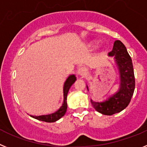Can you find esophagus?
<instances>
[{
    "label": "esophagus",
    "instance_id": "34e87169",
    "mask_svg": "<svg viewBox=\"0 0 147 147\" xmlns=\"http://www.w3.org/2000/svg\"><path fill=\"white\" fill-rule=\"evenodd\" d=\"M87 72H88V70H87V69L84 67H81L78 69V75L81 77H84L86 75Z\"/></svg>",
    "mask_w": 147,
    "mask_h": 147
}]
</instances>
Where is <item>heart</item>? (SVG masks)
Instances as JSON below:
<instances>
[{"instance_id": "heart-1", "label": "heart", "mask_w": 147, "mask_h": 147, "mask_svg": "<svg viewBox=\"0 0 147 147\" xmlns=\"http://www.w3.org/2000/svg\"><path fill=\"white\" fill-rule=\"evenodd\" d=\"M96 44H97V42H96V41H92V42L88 43V47H89V48H92V47H94L96 45Z\"/></svg>"}]
</instances>
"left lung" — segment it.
Returning <instances> with one entry per match:
<instances>
[{
  "label": "left lung",
  "mask_w": 147,
  "mask_h": 147,
  "mask_svg": "<svg viewBox=\"0 0 147 147\" xmlns=\"http://www.w3.org/2000/svg\"><path fill=\"white\" fill-rule=\"evenodd\" d=\"M108 55L114 57L118 67L120 77L119 88L118 92L109 96L105 101L99 102L91 100V102L96 111L111 116L121 111L129 105L134 92L136 83L132 59L126 47L121 41H115L113 50ZM87 89L88 90V86Z\"/></svg>",
  "instance_id": "8db88e82"
}]
</instances>
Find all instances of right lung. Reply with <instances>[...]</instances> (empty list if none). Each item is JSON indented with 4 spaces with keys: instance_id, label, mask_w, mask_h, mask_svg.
<instances>
[{
    "instance_id": "1",
    "label": "right lung",
    "mask_w": 147,
    "mask_h": 147,
    "mask_svg": "<svg viewBox=\"0 0 147 147\" xmlns=\"http://www.w3.org/2000/svg\"><path fill=\"white\" fill-rule=\"evenodd\" d=\"M76 80V77L75 75H71L68 77V78L64 83V102L61 106V108L55 113H51L48 115H42V116H31V117L36 119L40 120L42 121L46 122H54L61 119L62 116H64L66 113L67 109V96L68 94L69 89L70 88L71 86L75 83Z\"/></svg>"
}]
</instances>
